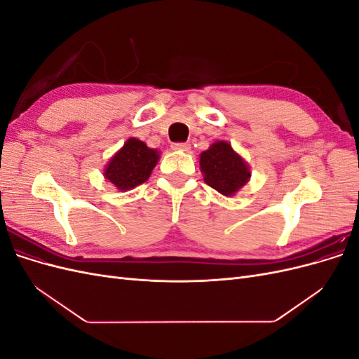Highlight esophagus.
Masks as SVG:
<instances>
[{"instance_id":"34e87169","label":"esophagus","mask_w":359,"mask_h":359,"mask_svg":"<svg viewBox=\"0 0 359 359\" xmlns=\"http://www.w3.org/2000/svg\"><path fill=\"white\" fill-rule=\"evenodd\" d=\"M190 144L189 142H178V144H172L173 149H180V151H190Z\"/></svg>"}]
</instances>
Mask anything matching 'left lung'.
<instances>
[{
    "label": "left lung",
    "instance_id": "left-lung-1",
    "mask_svg": "<svg viewBox=\"0 0 359 359\" xmlns=\"http://www.w3.org/2000/svg\"><path fill=\"white\" fill-rule=\"evenodd\" d=\"M201 169L205 182L224 196H232L250 178L245 161L223 140L201 154Z\"/></svg>",
    "mask_w": 359,
    "mask_h": 359
}]
</instances>
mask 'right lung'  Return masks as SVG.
Instances as JSON below:
<instances>
[{
  "label": "right lung",
  "mask_w": 359,
  "mask_h": 359,
  "mask_svg": "<svg viewBox=\"0 0 359 359\" xmlns=\"http://www.w3.org/2000/svg\"><path fill=\"white\" fill-rule=\"evenodd\" d=\"M158 161V153L142 140L130 137L104 169V177L119 190H132L144 184Z\"/></svg>",
  "instance_id": "obj_1"
}]
</instances>
